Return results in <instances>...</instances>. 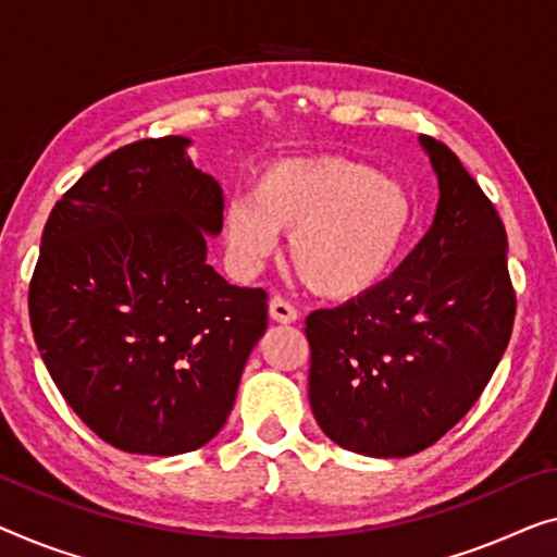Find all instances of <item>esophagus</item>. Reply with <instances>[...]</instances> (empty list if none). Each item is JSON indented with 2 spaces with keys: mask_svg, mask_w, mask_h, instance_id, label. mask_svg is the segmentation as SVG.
Returning a JSON list of instances; mask_svg holds the SVG:
<instances>
[{
  "mask_svg": "<svg viewBox=\"0 0 557 557\" xmlns=\"http://www.w3.org/2000/svg\"><path fill=\"white\" fill-rule=\"evenodd\" d=\"M270 318L280 322V325H293L297 320L295 305H289L285 297H272L270 300Z\"/></svg>",
  "mask_w": 557,
  "mask_h": 557,
  "instance_id": "1",
  "label": "esophagus"
}]
</instances>
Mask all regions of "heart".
I'll use <instances>...</instances> for the list:
<instances>
[{
  "instance_id": "1",
  "label": "heart",
  "mask_w": 557,
  "mask_h": 557,
  "mask_svg": "<svg viewBox=\"0 0 557 557\" xmlns=\"http://www.w3.org/2000/svg\"><path fill=\"white\" fill-rule=\"evenodd\" d=\"M418 207L400 180L343 154L275 162L225 210L227 250L255 270L287 235L289 264L314 295L355 300L383 285L412 235Z\"/></svg>"
}]
</instances>
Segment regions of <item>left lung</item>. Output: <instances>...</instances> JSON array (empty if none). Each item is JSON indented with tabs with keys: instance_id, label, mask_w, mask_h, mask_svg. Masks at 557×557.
Returning <instances> with one entry per match:
<instances>
[{
	"instance_id": "left-lung-1",
	"label": "left lung",
	"mask_w": 557,
	"mask_h": 557,
	"mask_svg": "<svg viewBox=\"0 0 557 557\" xmlns=\"http://www.w3.org/2000/svg\"><path fill=\"white\" fill-rule=\"evenodd\" d=\"M420 145L440 185L425 237L372 293L305 320L314 420L370 458H408L458 425L516 320L503 220L450 147Z\"/></svg>"
}]
</instances>
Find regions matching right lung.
Segmentation results:
<instances>
[{"label": "right lung", "instance_id": "right-lung-1", "mask_svg": "<svg viewBox=\"0 0 557 557\" xmlns=\"http://www.w3.org/2000/svg\"><path fill=\"white\" fill-rule=\"evenodd\" d=\"M187 137L139 139L66 189L41 232L29 320L66 405L104 443L180 455L220 433L268 330V293L207 264L218 180Z\"/></svg>", "mask_w": 557, "mask_h": 557}]
</instances>
